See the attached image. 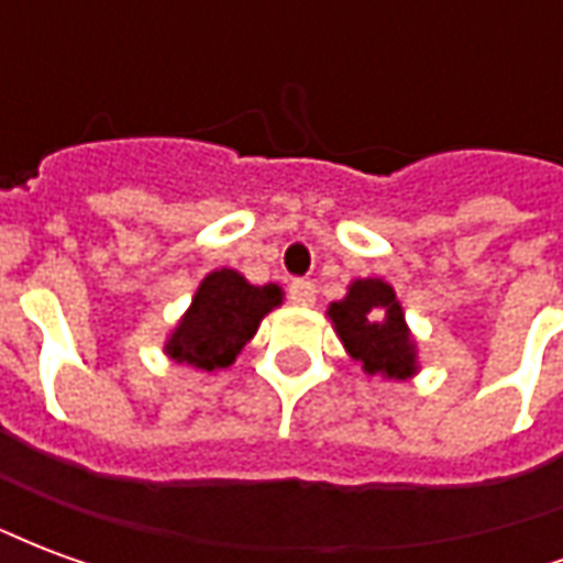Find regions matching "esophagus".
<instances>
[{"label": "esophagus", "mask_w": 563, "mask_h": 563, "mask_svg": "<svg viewBox=\"0 0 563 563\" xmlns=\"http://www.w3.org/2000/svg\"><path fill=\"white\" fill-rule=\"evenodd\" d=\"M289 301L301 307L313 305L317 301V286L310 280H292L289 283Z\"/></svg>", "instance_id": "1"}]
</instances>
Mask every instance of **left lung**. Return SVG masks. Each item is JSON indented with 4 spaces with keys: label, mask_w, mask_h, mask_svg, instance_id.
Returning <instances> with one entry per match:
<instances>
[{
    "label": "left lung",
    "mask_w": 563,
    "mask_h": 563,
    "mask_svg": "<svg viewBox=\"0 0 563 563\" xmlns=\"http://www.w3.org/2000/svg\"><path fill=\"white\" fill-rule=\"evenodd\" d=\"M329 317L346 353L365 365L367 374L404 379L413 374L416 350L404 325L401 305L383 280H355L350 295L331 305Z\"/></svg>",
    "instance_id": "obj_1"
}]
</instances>
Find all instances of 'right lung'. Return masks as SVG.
<instances>
[{
  "label": "right lung",
  "instance_id": "right-lung-1",
  "mask_svg": "<svg viewBox=\"0 0 563 563\" xmlns=\"http://www.w3.org/2000/svg\"><path fill=\"white\" fill-rule=\"evenodd\" d=\"M280 305V289L250 286L238 271H213L198 286L192 307L168 341V355L180 365L217 371L229 367L244 343L256 334L271 307Z\"/></svg>",
  "mask_w": 563,
  "mask_h": 563
}]
</instances>
